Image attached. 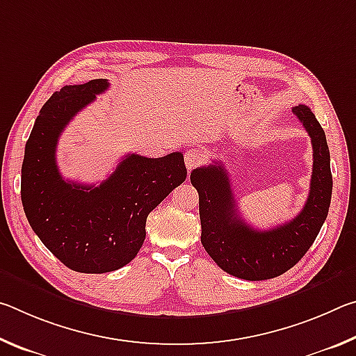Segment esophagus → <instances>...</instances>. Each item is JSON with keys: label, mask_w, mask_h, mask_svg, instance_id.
<instances>
[{"label": "esophagus", "mask_w": 356, "mask_h": 356, "mask_svg": "<svg viewBox=\"0 0 356 356\" xmlns=\"http://www.w3.org/2000/svg\"><path fill=\"white\" fill-rule=\"evenodd\" d=\"M184 159H185L186 170L191 171V170H195L196 166H200L204 163V161H206V154H204L200 149H186Z\"/></svg>", "instance_id": "esophagus-1"}]
</instances>
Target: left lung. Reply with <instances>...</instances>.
<instances>
[{
	"label": "left lung",
	"instance_id": "obj_1",
	"mask_svg": "<svg viewBox=\"0 0 356 356\" xmlns=\"http://www.w3.org/2000/svg\"><path fill=\"white\" fill-rule=\"evenodd\" d=\"M292 111L311 136L314 155L308 200L293 220L257 231L238 215L222 165L196 168L190 176L200 193L201 243L220 268L240 280L262 281L286 273L311 248L327 220L333 191L327 136L308 106Z\"/></svg>",
	"mask_w": 356,
	"mask_h": 356
}]
</instances>
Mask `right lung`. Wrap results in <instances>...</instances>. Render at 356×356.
I'll return each instance as SVG.
<instances>
[{"label":"right lung","instance_id":"right-lung-1","mask_svg":"<svg viewBox=\"0 0 356 356\" xmlns=\"http://www.w3.org/2000/svg\"><path fill=\"white\" fill-rule=\"evenodd\" d=\"M108 86L99 78L53 94L35 119L22 165L29 226L65 267L80 273L114 272L134 261L146 238L147 215L186 179L182 152L160 159L129 154L99 186L63 179L55 156L59 136Z\"/></svg>","mask_w":356,"mask_h":356}]
</instances>
